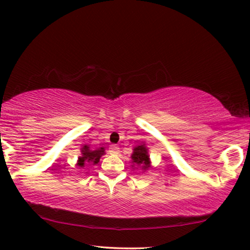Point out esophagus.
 Listing matches in <instances>:
<instances>
[{
  "label": "esophagus",
  "mask_w": 250,
  "mask_h": 250,
  "mask_svg": "<svg viewBox=\"0 0 250 250\" xmlns=\"http://www.w3.org/2000/svg\"><path fill=\"white\" fill-rule=\"evenodd\" d=\"M109 153L112 154V156H117V154L119 153V148L116 145H112L109 148Z\"/></svg>",
  "instance_id": "obj_1"
}]
</instances>
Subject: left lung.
<instances>
[{
    "mask_svg": "<svg viewBox=\"0 0 250 250\" xmlns=\"http://www.w3.org/2000/svg\"><path fill=\"white\" fill-rule=\"evenodd\" d=\"M148 149L149 148H146L145 142H142L141 145H138L134 146L131 154V162H132L133 169L139 167L141 168L142 172H146L148 171L149 168H151V161H150Z\"/></svg>",
    "mask_w": 250,
    "mask_h": 250,
    "instance_id": "obj_1",
    "label": "left lung"
}]
</instances>
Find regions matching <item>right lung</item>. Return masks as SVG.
Returning <instances> with one entry per match:
<instances>
[{"instance_id":"add662e5","label":"right lung","mask_w":250,"mask_h":250,"mask_svg":"<svg viewBox=\"0 0 250 250\" xmlns=\"http://www.w3.org/2000/svg\"><path fill=\"white\" fill-rule=\"evenodd\" d=\"M105 153L104 146L98 149H91L88 145H84L81 148V156L78 158L77 166L80 168H84L85 166H94L100 161V158Z\"/></svg>"}]
</instances>
